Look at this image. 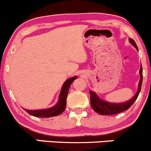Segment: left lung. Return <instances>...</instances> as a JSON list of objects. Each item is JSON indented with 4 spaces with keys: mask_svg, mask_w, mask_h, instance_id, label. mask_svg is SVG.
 I'll return each mask as SVG.
<instances>
[{
    "mask_svg": "<svg viewBox=\"0 0 151 151\" xmlns=\"http://www.w3.org/2000/svg\"><path fill=\"white\" fill-rule=\"evenodd\" d=\"M129 42L133 45L137 50H138V47L137 46L136 43L132 39H129ZM139 74H140V80L139 83V87H138L137 92L136 93L135 96L132 99H131L129 101L124 103H109L107 101H105L99 99V97L97 96L96 93L93 91H90V96H91V104L92 108L95 112L97 113L102 115H115V114L120 113V112L126 111L129 108L131 107L132 104H134L136 99L139 96V92L141 91L142 83V67H140L139 69Z\"/></svg>",
    "mask_w": 151,
    "mask_h": 151,
    "instance_id": "1",
    "label": "left lung"
}]
</instances>
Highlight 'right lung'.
I'll return each instance as SVG.
<instances>
[{
    "mask_svg": "<svg viewBox=\"0 0 151 151\" xmlns=\"http://www.w3.org/2000/svg\"><path fill=\"white\" fill-rule=\"evenodd\" d=\"M77 79V77H71L68 79L64 84L62 86L61 91L59 95V100L55 106L52 108H49L47 109H38V110H29V109H25L28 114L35 117L39 118H50V117L57 116V115L61 114L65 110L66 105V98L68 94V89L71 83L74 80Z\"/></svg>",
    "mask_w": 151,
    "mask_h": 151,
    "instance_id": "right-lung-1",
    "label": "right lung"
}]
</instances>
